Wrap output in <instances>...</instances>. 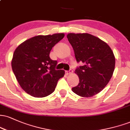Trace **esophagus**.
<instances>
[{
    "label": "esophagus",
    "mask_w": 130,
    "mask_h": 130,
    "mask_svg": "<svg viewBox=\"0 0 130 130\" xmlns=\"http://www.w3.org/2000/svg\"><path fill=\"white\" fill-rule=\"evenodd\" d=\"M65 73H66V74H71L73 73V70H69V71H65Z\"/></svg>",
    "instance_id": "1"
}]
</instances>
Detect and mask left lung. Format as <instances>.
<instances>
[{
  "label": "left lung",
  "mask_w": 130,
  "mask_h": 130,
  "mask_svg": "<svg viewBox=\"0 0 130 130\" xmlns=\"http://www.w3.org/2000/svg\"><path fill=\"white\" fill-rule=\"evenodd\" d=\"M67 38L73 48L77 62L75 70L79 83L72 91L82 97H90L100 92L112 76L116 59L109 46L91 34L70 33Z\"/></svg>",
  "instance_id": "obj_1"
}]
</instances>
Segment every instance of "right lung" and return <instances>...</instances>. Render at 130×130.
<instances>
[{
	"label": "right lung",
	"instance_id": "1",
	"mask_svg": "<svg viewBox=\"0 0 130 130\" xmlns=\"http://www.w3.org/2000/svg\"><path fill=\"white\" fill-rule=\"evenodd\" d=\"M63 33L37 35L26 40L13 53L11 67L19 84L26 93L45 97L55 90L65 71L55 70L57 62L50 57L53 47L63 39Z\"/></svg>",
	"mask_w": 130,
	"mask_h": 130
}]
</instances>
